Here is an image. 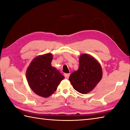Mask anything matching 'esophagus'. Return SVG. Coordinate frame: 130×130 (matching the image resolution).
Listing matches in <instances>:
<instances>
[{"label": "esophagus", "mask_w": 130, "mask_h": 130, "mask_svg": "<svg viewBox=\"0 0 130 130\" xmlns=\"http://www.w3.org/2000/svg\"><path fill=\"white\" fill-rule=\"evenodd\" d=\"M70 73H65L64 74V77H65V78L66 79H68V78H69V77H70Z\"/></svg>", "instance_id": "1"}]
</instances>
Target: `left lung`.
I'll list each match as a JSON object with an SVG mask.
<instances>
[{"label":"left lung","mask_w":130,"mask_h":130,"mask_svg":"<svg viewBox=\"0 0 130 130\" xmlns=\"http://www.w3.org/2000/svg\"><path fill=\"white\" fill-rule=\"evenodd\" d=\"M102 76V68L98 61L92 56L83 54L79 58V69L70 75L69 80L74 89L86 94L94 89Z\"/></svg>","instance_id":"8db88e82"}]
</instances>
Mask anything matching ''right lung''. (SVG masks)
I'll use <instances>...</instances> for the list:
<instances>
[{
    "mask_svg": "<svg viewBox=\"0 0 130 130\" xmlns=\"http://www.w3.org/2000/svg\"><path fill=\"white\" fill-rule=\"evenodd\" d=\"M51 54L38 56L31 61L26 70V78L31 90L40 96L49 97L57 89L64 77L51 66Z\"/></svg>",
    "mask_w": 130,
    "mask_h": 130,
    "instance_id": "1",
    "label": "right lung"
}]
</instances>
